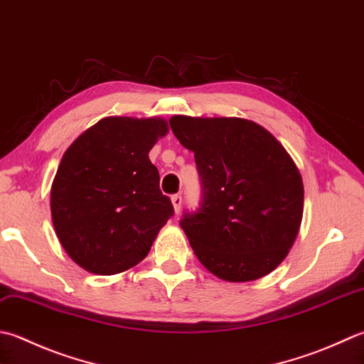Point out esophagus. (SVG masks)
<instances>
[{
	"label": "esophagus",
	"mask_w": 364,
	"mask_h": 364,
	"mask_svg": "<svg viewBox=\"0 0 364 364\" xmlns=\"http://www.w3.org/2000/svg\"><path fill=\"white\" fill-rule=\"evenodd\" d=\"M181 203H183L181 196H178V194L172 196V205H173V210H175L176 215H178V213H180V210H181Z\"/></svg>",
	"instance_id": "esophagus-1"
}]
</instances>
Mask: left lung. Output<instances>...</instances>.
<instances>
[{
  "instance_id": "left-lung-1",
  "label": "left lung",
  "mask_w": 364,
  "mask_h": 364,
  "mask_svg": "<svg viewBox=\"0 0 364 364\" xmlns=\"http://www.w3.org/2000/svg\"><path fill=\"white\" fill-rule=\"evenodd\" d=\"M170 127L194 153L202 181L200 208L180 220L197 259L229 282L272 273L303 218V180L286 148L243 118L175 115Z\"/></svg>"
}]
</instances>
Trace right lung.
<instances>
[{
  "label": "right lung",
  "instance_id": "1",
  "mask_svg": "<svg viewBox=\"0 0 364 364\" xmlns=\"http://www.w3.org/2000/svg\"><path fill=\"white\" fill-rule=\"evenodd\" d=\"M164 118L107 117L74 140L50 191L55 233L77 265L117 274L144 260L173 216L148 158Z\"/></svg>",
  "mask_w": 364,
  "mask_h": 364
}]
</instances>
